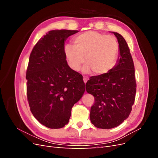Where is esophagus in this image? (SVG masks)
Here are the masks:
<instances>
[{
  "label": "esophagus",
  "mask_w": 158,
  "mask_h": 158,
  "mask_svg": "<svg viewBox=\"0 0 158 158\" xmlns=\"http://www.w3.org/2000/svg\"><path fill=\"white\" fill-rule=\"evenodd\" d=\"M83 80H84V83L85 84V83H86V82H88V77H86V76H84V78H83Z\"/></svg>",
  "instance_id": "34e87169"
}]
</instances>
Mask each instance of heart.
Segmentation results:
<instances>
[{"mask_svg": "<svg viewBox=\"0 0 158 158\" xmlns=\"http://www.w3.org/2000/svg\"><path fill=\"white\" fill-rule=\"evenodd\" d=\"M74 45L66 44L63 52L70 69L78 71L85 61L84 73L94 72L97 76L108 73L113 67L119 51L115 37L95 31H87L76 36Z\"/></svg>", "mask_w": 158, "mask_h": 158, "instance_id": "obj_1", "label": "heart"}]
</instances>
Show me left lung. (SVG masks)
Listing matches in <instances>:
<instances>
[{
    "instance_id": "1",
    "label": "left lung",
    "mask_w": 158,
    "mask_h": 158,
    "mask_svg": "<svg viewBox=\"0 0 158 158\" xmlns=\"http://www.w3.org/2000/svg\"><path fill=\"white\" fill-rule=\"evenodd\" d=\"M113 33L119 44L117 64L108 73L92 76L85 84L87 92L95 99L90 110V121L95 127L102 129L116 127L128 117L136 92L130 49L121 34Z\"/></svg>"
}]
</instances>
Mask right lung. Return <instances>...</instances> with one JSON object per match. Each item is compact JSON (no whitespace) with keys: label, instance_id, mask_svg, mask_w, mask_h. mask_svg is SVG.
<instances>
[{"label":"right lung","instance_id":"right-lung-1","mask_svg":"<svg viewBox=\"0 0 158 158\" xmlns=\"http://www.w3.org/2000/svg\"><path fill=\"white\" fill-rule=\"evenodd\" d=\"M78 30H51L33 47L26 72L27 97L33 115L43 125L60 128L68 124L72 107L82 98L85 84L69 66L63 48Z\"/></svg>","mask_w":158,"mask_h":158}]
</instances>
